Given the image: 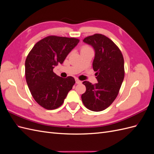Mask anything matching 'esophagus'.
<instances>
[{
  "instance_id": "esophagus-1",
  "label": "esophagus",
  "mask_w": 154,
  "mask_h": 154,
  "mask_svg": "<svg viewBox=\"0 0 154 154\" xmlns=\"http://www.w3.org/2000/svg\"><path fill=\"white\" fill-rule=\"evenodd\" d=\"M76 84H80V83H82V81L78 80V79H76Z\"/></svg>"
}]
</instances>
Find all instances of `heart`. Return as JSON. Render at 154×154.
Wrapping results in <instances>:
<instances>
[{
  "label": "heart",
  "mask_w": 154,
  "mask_h": 154,
  "mask_svg": "<svg viewBox=\"0 0 154 154\" xmlns=\"http://www.w3.org/2000/svg\"><path fill=\"white\" fill-rule=\"evenodd\" d=\"M90 49H92L88 45H83L82 47L81 48V52H83V51H87V50H90Z\"/></svg>",
  "instance_id": "1"
}]
</instances>
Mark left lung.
<instances>
[{
  "label": "left lung",
  "mask_w": 154,
  "mask_h": 154,
  "mask_svg": "<svg viewBox=\"0 0 154 154\" xmlns=\"http://www.w3.org/2000/svg\"><path fill=\"white\" fill-rule=\"evenodd\" d=\"M83 41L95 51L92 67L97 83L83 82L86 91L82 100L88 109L102 111L113 103L119 93L125 76L123 57L118 46L103 35L94 34Z\"/></svg>",
  "instance_id": "left-lung-1"
}]
</instances>
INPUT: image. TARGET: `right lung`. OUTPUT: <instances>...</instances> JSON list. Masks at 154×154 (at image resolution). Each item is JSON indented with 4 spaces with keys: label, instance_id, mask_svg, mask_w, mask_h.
<instances>
[{
    "label": "right lung",
    "instance_id": "add662e5",
    "mask_svg": "<svg viewBox=\"0 0 154 154\" xmlns=\"http://www.w3.org/2000/svg\"><path fill=\"white\" fill-rule=\"evenodd\" d=\"M79 42L75 38L48 36L38 41L27 55V84L35 100L44 109L53 110L61 106L75 83L73 77H60L53 69L63 62Z\"/></svg>",
    "mask_w": 154,
    "mask_h": 154
}]
</instances>
